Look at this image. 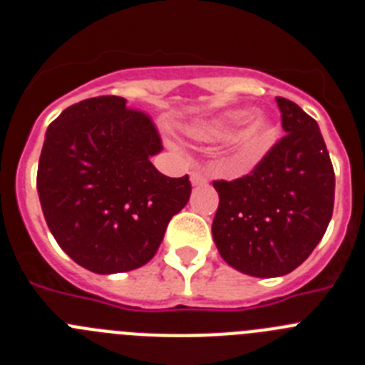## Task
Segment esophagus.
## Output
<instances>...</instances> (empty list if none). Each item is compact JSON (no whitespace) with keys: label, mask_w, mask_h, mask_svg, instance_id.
I'll list each match as a JSON object with an SVG mask.
<instances>
[{"label":"esophagus","mask_w":365,"mask_h":365,"mask_svg":"<svg viewBox=\"0 0 365 365\" xmlns=\"http://www.w3.org/2000/svg\"><path fill=\"white\" fill-rule=\"evenodd\" d=\"M190 180H192L193 186H202L208 182V179H206L205 172H202L201 168H195L192 173H190Z\"/></svg>","instance_id":"esophagus-1"}]
</instances>
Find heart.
Wrapping results in <instances>:
<instances>
[{
  "label": "heart",
  "instance_id": "1",
  "mask_svg": "<svg viewBox=\"0 0 365 365\" xmlns=\"http://www.w3.org/2000/svg\"><path fill=\"white\" fill-rule=\"evenodd\" d=\"M190 135L195 140L210 144L227 143L234 138L235 164L248 170L272 150L278 138V125L263 115H254V109L237 108L206 118L192 128Z\"/></svg>",
  "mask_w": 365,
  "mask_h": 365
}]
</instances>
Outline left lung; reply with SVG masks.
I'll list each match as a JSON object with an SVG mask.
<instances>
[{"label": "left lung", "instance_id": "left-lung-1", "mask_svg": "<svg viewBox=\"0 0 365 365\" xmlns=\"http://www.w3.org/2000/svg\"><path fill=\"white\" fill-rule=\"evenodd\" d=\"M285 137L250 175L215 180L212 235L228 265L254 278L292 272L333 217L334 170L320 128L291 100L276 98Z\"/></svg>", "mask_w": 365, "mask_h": 365}]
</instances>
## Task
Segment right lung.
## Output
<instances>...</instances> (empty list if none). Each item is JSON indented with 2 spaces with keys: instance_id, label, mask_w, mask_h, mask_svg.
Wrapping results in <instances>:
<instances>
[{
  "instance_id": "right-lung-1",
  "label": "right lung",
  "mask_w": 365,
  "mask_h": 365,
  "mask_svg": "<svg viewBox=\"0 0 365 365\" xmlns=\"http://www.w3.org/2000/svg\"><path fill=\"white\" fill-rule=\"evenodd\" d=\"M122 96L71 106L47 128L38 195L63 252L96 274L146 265L168 222L192 193L188 175L172 179L151 164L163 151L148 115Z\"/></svg>"
}]
</instances>
